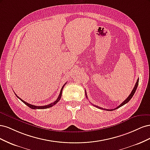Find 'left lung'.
<instances>
[{
  "mask_svg": "<svg viewBox=\"0 0 150 150\" xmlns=\"http://www.w3.org/2000/svg\"><path fill=\"white\" fill-rule=\"evenodd\" d=\"M138 82H139V79L137 80V83H136V84H135V85H134V88H133V89L132 90V91H131V94H129V96L125 100L122 102L120 105H119L117 107H116V108H115V109H112V110H108V109H103V108H101V107H99V106H95V105H94V104H93V106H96V107H97V108H99V109H101V110H107V111H113V110H116V109H117V108H120V107H121L122 106H123V105H125V104H126L127 103H128L130 100H131V99L132 98V97L133 96V95H134V93H135V91H136V90H137V87H138ZM85 94H86V98H88V96H87V94H86V91H85Z\"/></svg>",
  "mask_w": 150,
  "mask_h": 150,
  "instance_id": "left-lung-1",
  "label": "left lung"
}]
</instances>
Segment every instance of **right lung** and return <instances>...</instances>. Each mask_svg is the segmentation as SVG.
Listing matches in <instances>:
<instances>
[{"instance_id":"obj_1","label":"right lung","mask_w":150,"mask_h":150,"mask_svg":"<svg viewBox=\"0 0 150 150\" xmlns=\"http://www.w3.org/2000/svg\"><path fill=\"white\" fill-rule=\"evenodd\" d=\"M66 83H65L64 84V86H62V88H61V91H60V94H59V96H58V98H57V99H56V100L54 101V102H53V103H51V104H47V105H45V106H35V105H33V104H29V103H26L25 101H24V100H22V99H21L19 97H18L17 96V94H15L16 95V96L19 98V99H20V100H21V101H22L23 102L25 105H27L28 106H29L30 108H31V109H33V110H41V109H47V108H51V107H52V106H53L54 105H55V104L60 100L61 99V96H62V89H63V88H64V86H65V84H66Z\"/></svg>"}]
</instances>
